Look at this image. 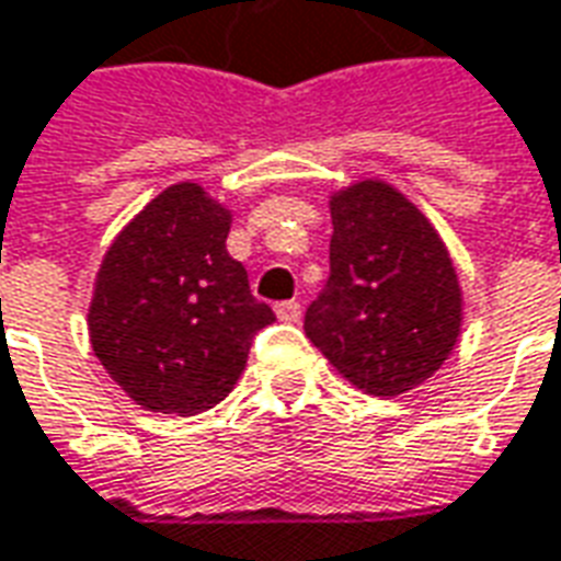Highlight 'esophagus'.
I'll return each instance as SVG.
<instances>
[{
	"instance_id": "esophagus-1",
	"label": "esophagus",
	"mask_w": 561,
	"mask_h": 561,
	"mask_svg": "<svg viewBox=\"0 0 561 561\" xmlns=\"http://www.w3.org/2000/svg\"><path fill=\"white\" fill-rule=\"evenodd\" d=\"M274 313H277V320H284V323H299L301 305L299 301H280V305H274Z\"/></svg>"
}]
</instances>
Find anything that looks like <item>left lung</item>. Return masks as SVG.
Masks as SVG:
<instances>
[{
	"mask_svg": "<svg viewBox=\"0 0 561 561\" xmlns=\"http://www.w3.org/2000/svg\"><path fill=\"white\" fill-rule=\"evenodd\" d=\"M329 277L305 335L368 396H401L438 371L462 325L450 253L416 205L383 181L332 196Z\"/></svg>",
	"mask_w": 561,
	"mask_h": 561,
	"instance_id": "1",
	"label": "left lung"
}]
</instances>
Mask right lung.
I'll use <instances>...</instances> for the list:
<instances>
[{"label":"right lung","instance_id":"obj_1","mask_svg":"<svg viewBox=\"0 0 561 561\" xmlns=\"http://www.w3.org/2000/svg\"><path fill=\"white\" fill-rule=\"evenodd\" d=\"M232 214L174 184L114 238L87 325L99 363L147 411L193 416L232 392L274 311L226 253Z\"/></svg>","mask_w":561,"mask_h":561}]
</instances>
